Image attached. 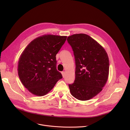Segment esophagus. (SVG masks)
Masks as SVG:
<instances>
[{
  "label": "esophagus",
  "mask_w": 130,
  "mask_h": 130,
  "mask_svg": "<svg viewBox=\"0 0 130 130\" xmlns=\"http://www.w3.org/2000/svg\"><path fill=\"white\" fill-rule=\"evenodd\" d=\"M61 74H62V75H63V77H65V72H61Z\"/></svg>",
  "instance_id": "34e87169"
}]
</instances>
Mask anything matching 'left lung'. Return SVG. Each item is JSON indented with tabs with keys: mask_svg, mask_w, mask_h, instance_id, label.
<instances>
[{
	"mask_svg": "<svg viewBox=\"0 0 130 130\" xmlns=\"http://www.w3.org/2000/svg\"><path fill=\"white\" fill-rule=\"evenodd\" d=\"M75 61V79L69 86L77 100L87 101L98 95L107 80L108 57L104 48L85 34L69 36Z\"/></svg>",
	"mask_w": 130,
	"mask_h": 130,
	"instance_id": "left-lung-1",
	"label": "left lung"
}]
</instances>
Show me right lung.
<instances>
[{
    "mask_svg": "<svg viewBox=\"0 0 130 130\" xmlns=\"http://www.w3.org/2000/svg\"><path fill=\"white\" fill-rule=\"evenodd\" d=\"M66 38L67 36L44 35L32 40L22 53L18 61V76L32 94L44 96L62 78L56 69V55Z\"/></svg>",
    "mask_w": 130,
    "mask_h": 130,
    "instance_id": "obj_1",
    "label": "right lung"
}]
</instances>
